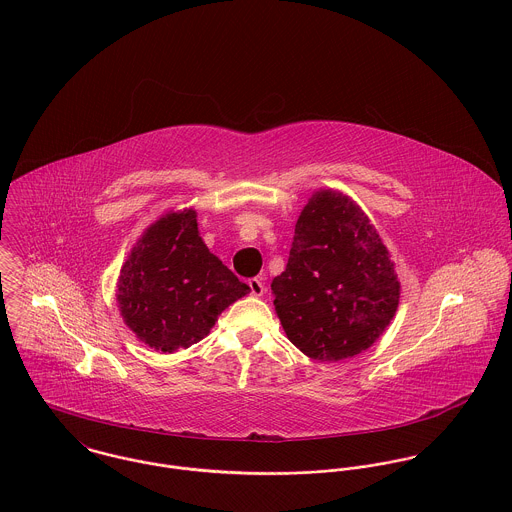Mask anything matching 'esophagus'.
Listing matches in <instances>:
<instances>
[{
    "label": "esophagus",
    "mask_w": 512,
    "mask_h": 512,
    "mask_svg": "<svg viewBox=\"0 0 512 512\" xmlns=\"http://www.w3.org/2000/svg\"><path fill=\"white\" fill-rule=\"evenodd\" d=\"M248 288H250V293L254 295V297H260L262 293H264V282H262V278H250L248 280Z\"/></svg>",
    "instance_id": "1"
}]
</instances>
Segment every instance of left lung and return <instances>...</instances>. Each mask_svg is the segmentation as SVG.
<instances>
[{"mask_svg": "<svg viewBox=\"0 0 512 512\" xmlns=\"http://www.w3.org/2000/svg\"><path fill=\"white\" fill-rule=\"evenodd\" d=\"M272 293L293 345L331 363L372 347L398 309L400 282L361 207L321 189L295 222L288 266L274 278Z\"/></svg>", "mask_w": 512, "mask_h": 512, "instance_id": "8db88e82", "label": "left lung"}]
</instances>
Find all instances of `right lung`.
I'll return each instance as SVG.
<instances>
[{"mask_svg":"<svg viewBox=\"0 0 512 512\" xmlns=\"http://www.w3.org/2000/svg\"><path fill=\"white\" fill-rule=\"evenodd\" d=\"M250 292L199 236L197 213L155 220L120 270L124 323L151 349L173 353L205 339L220 313Z\"/></svg>","mask_w":512,"mask_h":512,"instance_id":"right-lung-1","label":"right lung"}]
</instances>
